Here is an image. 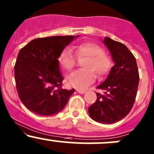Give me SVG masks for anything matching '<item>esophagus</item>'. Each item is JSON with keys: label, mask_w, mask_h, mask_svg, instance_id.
Here are the masks:
<instances>
[{"label": "esophagus", "mask_w": 154, "mask_h": 154, "mask_svg": "<svg viewBox=\"0 0 154 154\" xmlns=\"http://www.w3.org/2000/svg\"><path fill=\"white\" fill-rule=\"evenodd\" d=\"M77 91L78 92V93H80V94H85V92H86V91H85V90H80V89H77Z\"/></svg>", "instance_id": "34e87169"}]
</instances>
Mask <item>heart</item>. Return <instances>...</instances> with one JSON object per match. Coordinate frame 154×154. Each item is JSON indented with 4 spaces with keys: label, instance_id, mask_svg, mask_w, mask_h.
I'll return each instance as SVG.
<instances>
[{
    "label": "heart",
    "instance_id": "obj_1",
    "mask_svg": "<svg viewBox=\"0 0 154 154\" xmlns=\"http://www.w3.org/2000/svg\"><path fill=\"white\" fill-rule=\"evenodd\" d=\"M76 56L79 59L86 58L82 66L85 69L77 70L67 78L69 85L79 89H83L93 83L96 74L101 77L108 74L111 68V59L102 47L92 42H83L72 46ZM60 66L64 70L70 72L75 66L77 59L72 54V50L65 48L57 57Z\"/></svg>",
    "mask_w": 154,
    "mask_h": 154
}]
</instances>
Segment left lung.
Here are the masks:
<instances>
[{
	"instance_id": "left-lung-1",
	"label": "left lung",
	"mask_w": 154,
	"mask_h": 154,
	"mask_svg": "<svg viewBox=\"0 0 154 154\" xmlns=\"http://www.w3.org/2000/svg\"><path fill=\"white\" fill-rule=\"evenodd\" d=\"M104 44L109 49L115 65L108 77L97 88L96 102L88 108L94 120L105 124L118 122L125 117L135 102L140 75L135 57L124 44L106 37Z\"/></svg>"
}]
</instances>
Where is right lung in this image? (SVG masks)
I'll use <instances>...</instances> for the list:
<instances>
[{
	"label": "right lung",
	"instance_id": "1",
	"mask_svg": "<svg viewBox=\"0 0 154 154\" xmlns=\"http://www.w3.org/2000/svg\"><path fill=\"white\" fill-rule=\"evenodd\" d=\"M74 38L66 35L37 38L20 50L14 65L16 88L29 111L40 116L54 115L67 104L74 89L62 88L63 77L57 57Z\"/></svg>",
	"mask_w": 154,
	"mask_h": 154
}]
</instances>
